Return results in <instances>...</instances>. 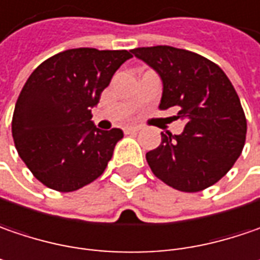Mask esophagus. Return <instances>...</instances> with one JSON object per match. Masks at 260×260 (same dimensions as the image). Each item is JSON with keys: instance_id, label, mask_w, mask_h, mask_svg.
<instances>
[{"instance_id": "1", "label": "esophagus", "mask_w": 260, "mask_h": 260, "mask_svg": "<svg viewBox=\"0 0 260 260\" xmlns=\"http://www.w3.org/2000/svg\"><path fill=\"white\" fill-rule=\"evenodd\" d=\"M138 131H140V126H125L123 128L125 134H134V132H138Z\"/></svg>"}]
</instances>
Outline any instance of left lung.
Segmentation results:
<instances>
[{
	"mask_svg": "<svg viewBox=\"0 0 260 260\" xmlns=\"http://www.w3.org/2000/svg\"><path fill=\"white\" fill-rule=\"evenodd\" d=\"M161 79L160 110L175 109L185 120L179 135L163 134L145 159L169 187L197 192L213 185L240 157L247 122L223 70L199 54L169 45L132 50Z\"/></svg>",
	"mask_w": 260,
	"mask_h": 260,
	"instance_id": "8db88e82",
	"label": "left lung"
}]
</instances>
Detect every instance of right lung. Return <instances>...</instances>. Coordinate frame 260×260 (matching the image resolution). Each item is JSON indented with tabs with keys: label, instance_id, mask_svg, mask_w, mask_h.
I'll return each mask as SVG.
<instances>
[{
	"label": "right lung",
	"instance_id": "obj_1",
	"mask_svg": "<svg viewBox=\"0 0 260 260\" xmlns=\"http://www.w3.org/2000/svg\"><path fill=\"white\" fill-rule=\"evenodd\" d=\"M131 57L126 50L73 48L41 63L26 81L13 113V140L48 188L79 190L104 172L123 132L99 129L91 109Z\"/></svg>",
	"mask_w": 260,
	"mask_h": 260
}]
</instances>
